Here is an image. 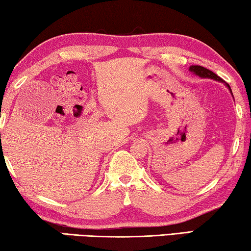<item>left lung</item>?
<instances>
[{
  "label": "left lung",
  "mask_w": 251,
  "mask_h": 251,
  "mask_svg": "<svg viewBox=\"0 0 251 251\" xmlns=\"http://www.w3.org/2000/svg\"><path fill=\"white\" fill-rule=\"evenodd\" d=\"M189 71H190L191 73H194L195 75L201 77V79H212V80H215V81L223 82V83L226 85V87L228 88V90H229L230 93H231V96H232V91H231V89H230L229 84L226 83V82L223 79H221L220 76H218V75H216V73H213L212 71H210V70H208L206 68L201 67V65H191V67L189 68Z\"/></svg>",
  "instance_id": "8db88e82"
}]
</instances>
